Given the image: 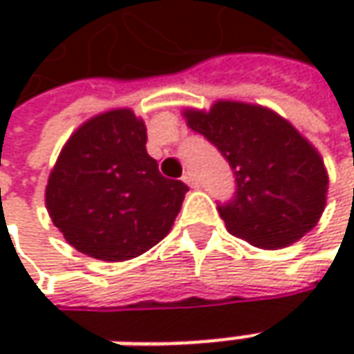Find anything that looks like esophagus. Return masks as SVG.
Masks as SVG:
<instances>
[{"instance_id":"obj_1","label":"esophagus","mask_w":354,"mask_h":354,"mask_svg":"<svg viewBox=\"0 0 354 354\" xmlns=\"http://www.w3.org/2000/svg\"><path fill=\"white\" fill-rule=\"evenodd\" d=\"M183 181H185V183H187V185H189V187H191V189H197V187H198V179H197V175H195V173H193V171H185Z\"/></svg>"}]
</instances>
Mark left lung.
I'll return each instance as SVG.
<instances>
[{"label": "left lung", "mask_w": 354, "mask_h": 354, "mask_svg": "<svg viewBox=\"0 0 354 354\" xmlns=\"http://www.w3.org/2000/svg\"><path fill=\"white\" fill-rule=\"evenodd\" d=\"M187 126L226 157L236 195L218 207L232 236L256 248H283L319 223L329 175L323 157L292 124L260 104L216 100L183 110Z\"/></svg>", "instance_id": "obj_1"}]
</instances>
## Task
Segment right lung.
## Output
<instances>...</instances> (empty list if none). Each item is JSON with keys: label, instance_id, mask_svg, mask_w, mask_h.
I'll return each mask as SVG.
<instances>
[{"label": "right lung", "instance_id": "right-lung-1", "mask_svg": "<svg viewBox=\"0 0 354 354\" xmlns=\"http://www.w3.org/2000/svg\"><path fill=\"white\" fill-rule=\"evenodd\" d=\"M145 142L142 118L116 108L86 120L64 143L48 175L45 205L73 248L124 262L169 234L189 187L159 173Z\"/></svg>", "mask_w": 354, "mask_h": 354}]
</instances>
